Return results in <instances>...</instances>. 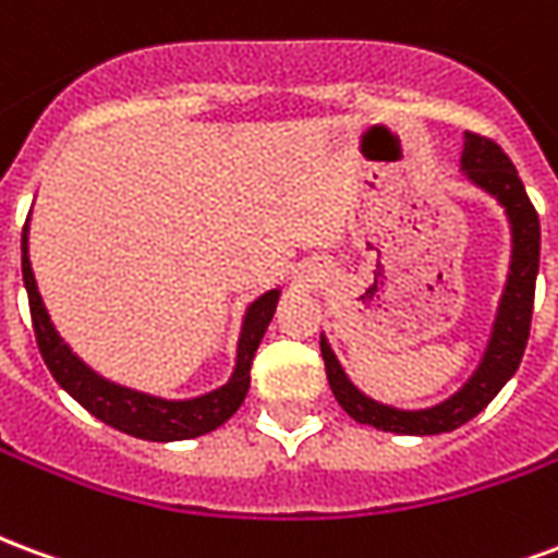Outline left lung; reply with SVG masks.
<instances>
[{"mask_svg":"<svg viewBox=\"0 0 558 558\" xmlns=\"http://www.w3.org/2000/svg\"><path fill=\"white\" fill-rule=\"evenodd\" d=\"M460 172L472 187H478L481 194L493 196L499 203L508 220V232H511V259H508V275H505L502 295L496 304V316H493L490 338L475 371L466 376V383L439 403L418 407V410L383 403L364 395L362 388L352 383L326 335L319 338L328 386L335 391L338 403L350 418L359 424H371L376 430L400 433V436H436V433L457 430L502 391L505 383L517 374L523 350H526L541 256L538 215L529 203L526 187L520 182L511 158L493 140L463 134Z\"/></svg>","mask_w":558,"mask_h":558,"instance_id":"left-lung-1","label":"left lung"}]
</instances>
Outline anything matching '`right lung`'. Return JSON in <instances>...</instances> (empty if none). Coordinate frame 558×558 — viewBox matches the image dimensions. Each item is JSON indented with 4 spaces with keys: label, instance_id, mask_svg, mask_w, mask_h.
I'll return each mask as SVG.
<instances>
[{
    "label": "right lung",
    "instance_id": "right-lung-1",
    "mask_svg": "<svg viewBox=\"0 0 558 558\" xmlns=\"http://www.w3.org/2000/svg\"><path fill=\"white\" fill-rule=\"evenodd\" d=\"M29 220L32 215L23 227V283L29 292L32 326H35V338H38V350H41L44 364L50 367L56 383L65 388L83 410H89L95 418H101L116 430L148 439V442L196 439V436L218 430L223 421L235 415L251 388V364H254L256 347L266 335L280 302V287L256 295L254 302L244 307L242 331H239V343H235V364H232V374L223 386L211 388L206 395H196V398H160V395H148L140 388L107 379L68 347L65 338L59 335V328L50 319V311L44 307L41 290H38V280L32 271Z\"/></svg>",
    "mask_w": 558,
    "mask_h": 558
}]
</instances>
